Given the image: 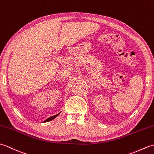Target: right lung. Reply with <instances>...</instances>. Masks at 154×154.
<instances>
[{
  "mask_svg": "<svg viewBox=\"0 0 154 154\" xmlns=\"http://www.w3.org/2000/svg\"><path fill=\"white\" fill-rule=\"evenodd\" d=\"M60 113L56 114V115H54V116H51V117H50V118H48V119L45 120L44 122H49V121H51V120H52L53 119H54L55 117H57V116L59 115V114H60Z\"/></svg>",
  "mask_w": 154,
  "mask_h": 154,
  "instance_id": "right-lung-1",
  "label": "right lung"
}]
</instances>
